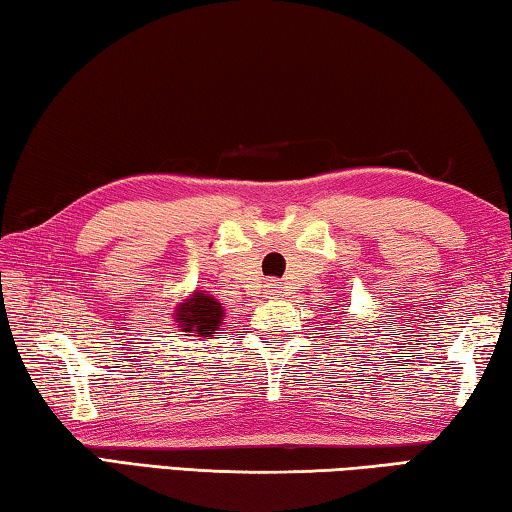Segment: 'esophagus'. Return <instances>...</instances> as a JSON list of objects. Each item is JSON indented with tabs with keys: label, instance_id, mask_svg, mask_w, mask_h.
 Segmentation results:
<instances>
[{
	"label": "esophagus",
	"instance_id": "34e87169",
	"mask_svg": "<svg viewBox=\"0 0 512 512\" xmlns=\"http://www.w3.org/2000/svg\"><path fill=\"white\" fill-rule=\"evenodd\" d=\"M265 295L270 297V299H276L281 295V283L276 281V279H272V281H267V286H265Z\"/></svg>",
	"mask_w": 512,
	"mask_h": 512
}]
</instances>
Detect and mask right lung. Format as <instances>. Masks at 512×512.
<instances>
[{
	"label": "right lung",
	"mask_w": 512,
	"mask_h": 512,
	"mask_svg": "<svg viewBox=\"0 0 512 512\" xmlns=\"http://www.w3.org/2000/svg\"><path fill=\"white\" fill-rule=\"evenodd\" d=\"M174 320H177L183 335L197 333V338H211V335L220 329L224 311L220 301L206 295V292L195 290L188 299H183L177 306Z\"/></svg>",
	"instance_id": "right-lung-1"
}]
</instances>
